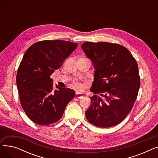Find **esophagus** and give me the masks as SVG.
<instances>
[{
	"mask_svg": "<svg viewBox=\"0 0 158 158\" xmlns=\"http://www.w3.org/2000/svg\"><path fill=\"white\" fill-rule=\"evenodd\" d=\"M76 97L77 98H82V97H83V95H82V94H80V93H79V92H76Z\"/></svg>",
	"mask_w": 158,
	"mask_h": 158,
	"instance_id": "esophagus-1",
	"label": "esophagus"
}]
</instances>
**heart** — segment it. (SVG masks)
<instances>
[{
	"mask_svg": "<svg viewBox=\"0 0 158 158\" xmlns=\"http://www.w3.org/2000/svg\"><path fill=\"white\" fill-rule=\"evenodd\" d=\"M76 88H77V89H81L82 88V86L81 85L79 84V83L76 84Z\"/></svg>",
	"mask_w": 158,
	"mask_h": 158,
	"instance_id": "heart-1",
	"label": "heart"
}]
</instances>
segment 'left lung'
<instances>
[{
	"mask_svg": "<svg viewBox=\"0 0 158 158\" xmlns=\"http://www.w3.org/2000/svg\"><path fill=\"white\" fill-rule=\"evenodd\" d=\"M81 47L95 69L90 89L95 95L89 97L86 117L98 127L117 126L126 118L138 96L140 78L136 61L129 50L117 44L86 41Z\"/></svg>",
	"mask_w": 158,
	"mask_h": 158,
	"instance_id": "obj_1",
	"label": "left lung"
}]
</instances>
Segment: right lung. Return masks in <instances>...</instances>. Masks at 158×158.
Wrapping results in <instances>:
<instances>
[{
    "mask_svg": "<svg viewBox=\"0 0 158 158\" xmlns=\"http://www.w3.org/2000/svg\"><path fill=\"white\" fill-rule=\"evenodd\" d=\"M77 44L63 40H44L32 45L25 52L16 74L20 104L35 123L47 126L59 120L75 91L56 85L50 77L60 69Z\"/></svg>",
    "mask_w": 158,
    "mask_h": 158,
    "instance_id": "right-lung-1",
    "label": "right lung"
}]
</instances>
